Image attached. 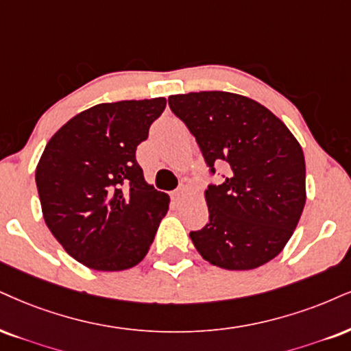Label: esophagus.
<instances>
[{"label":"esophagus","instance_id":"esophagus-1","mask_svg":"<svg viewBox=\"0 0 351 351\" xmlns=\"http://www.w3.org/2000/svg\"><path fill=\"white\" fill-rule=\"evenodd\" d=\"M187 192H189L187 185H180V187L172 193V198H174V200H182V198L187 195Z\"/></svg>","mask_w":351,"mask_h":351}]
</instances>
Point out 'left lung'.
I'll use <instances>...</instances> for the list:
<instances>
[{
	"mask_svg": "<svg viewBox=\"0 0 351 351\" xmlns=\"http://www.w3.org/2000/svg\"><path fill=\"white\" fill-rule=\"evenodd\" d=\"M171 110L197 138L210 171L223 162V184L205 190L210 219L190 232L198 254L224 270L270 262L293 236L306 203L301 145L275 114L226 90L169 96Z\"/></svg>",
	"mask_w": 351,
	"mask_h": 351,
	"instance_id": "obj_1",
	"label": "left lung"
}]
</instances>
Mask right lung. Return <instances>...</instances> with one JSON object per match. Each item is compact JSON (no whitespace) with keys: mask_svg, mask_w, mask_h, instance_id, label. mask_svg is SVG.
Listing matches in <instances>:
<instances>
[{"mask_svg":"<svg viewBox=\"0 0 351 351\" xmlns=\"http://www.w3.org/2000/svg\"><path fill=\"white\" fill-rule=\"evenodd\" d=\"M164 109V97L97 104L68 120L38 159L43 219L88 268L127 270L153 244L171 198L146 182L135 154Z\"/></svg>","mask_w":351,"mask_h":351,"instance_id":"right-lung-1","label":"right lung"}]
</instances>
